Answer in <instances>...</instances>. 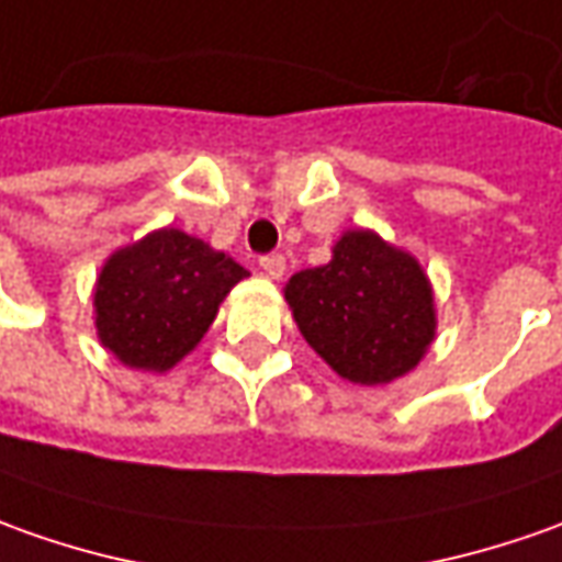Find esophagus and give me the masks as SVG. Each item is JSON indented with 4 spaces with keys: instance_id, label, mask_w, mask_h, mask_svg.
<instances>
[{
    "instance_id": "obj_1",
    "label": "esophagus",
    "mask_w": 562,
    "mask_h": 562,
    "mask_svg": "<svg viewBox=\"0 0 562 562\" xmlns=\"http://www.w3.org/2000/svg\"><path fill=\"white\" fill-rule=\"evenodd\" d=\"M258 265H261V270H265L270 280H280L282 273H285V258L282 255H261Z\"/></svg>"
}]
</instances>
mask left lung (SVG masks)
<instances>
[{"label": "left lung", "mask_w": 562, "mask_h": 562, "mask_svg": "<svg viewBox=\"0 0 562 562\" xmlns=\"http://www.w3.org/2000/svg\"><path fill=\"white\" fill-rule=\"evenodd\" d=\"M285 301L307 345L353 384L406 375L434 341L425 270L369 231L345 233L329 265L295 273Z\"/></svg>", "instance_id": "1"}]
</instances>
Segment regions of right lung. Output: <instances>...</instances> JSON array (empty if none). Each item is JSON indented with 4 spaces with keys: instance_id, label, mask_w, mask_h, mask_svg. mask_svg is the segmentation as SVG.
I'll list each match as a JSON object with an SVG mask.
<instances>
[{
    "instance_id": "right-lung-1",
    "label": "right lung",
    "mask_w": 562,
    "mask_h": 562,
    "mask_svg": "<svg viewBox=\"0 0 562 562\" xmlns=\"http://www.w3.org/2000/svg\"><path fill=\"white\" fill-rule=\"evenodd\" d=\"M249 270L181 231H156L101 270L94 311L101 345L125 366L166 372L200 345L217 304Z\"/></svg>"
}]
</instances>
